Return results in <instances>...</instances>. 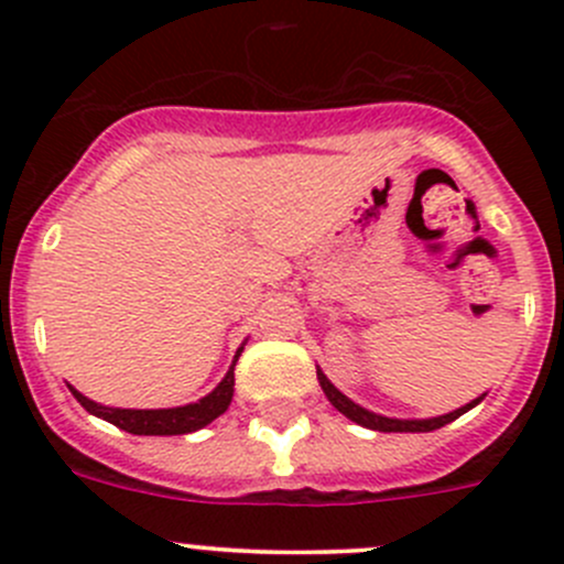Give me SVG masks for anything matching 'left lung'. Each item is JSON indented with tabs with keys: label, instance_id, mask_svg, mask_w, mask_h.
<instances>
[{
	"label": "left lung",
	"instance_id": "obj_1",
	"mask_svg": "<svg viewBox=\"0 0 564 564\" xmlns=\"http://www.w3.org/2000/svg\"><path fill=\"white\" fill-rule=\"evenodd\" d=\"M316 377H318V384H322L324 395H327V401L333 403L335 409H338L344 417H349L351 423L362 425V429H371V431H384V434H425V431H436L442 429V425L453 423V420H458L460 414L469 412L471 406H477V403L486 398V392L482 395H477L475 401H469L466 406L460 409H453V412L447 414H440V417H425V420H398V417H384V414H377L371 412V409L360 406V403H355L351 398H346L344 392L335 388L333 382H329L327 377H324L322 368L316 366Z\"/></svg>",
	"mask_w": 564,
	"mask_h": 564
}]
</instances>
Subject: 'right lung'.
Wrapping results in <instances>:
<instances>
[{"label":"right lung","mask_w":564,"mask_h":564,"mask_svg":"<svg viewBox=\"0 0 564 564\" xmlns=\"http://www.w3.org/2000/svg\"><path fill=\"white\" fill-rule=\"evenodd\" d=\"M246 344L237 349L235 360H231L229 371L220 379V384L213 392H207L204 398H198L196 403H185V406H172V409H119V406H104V403L93 401L84 392H78L73 384L70 388L76 401L87 409L95 417L106 420V423L117 425V429L128 431V434L139 436H176V434H191V431L204 429V425L213 423L215 417L229 409L231 395H235V366L240 360Z\"/></svg>","instance_id":"obj_1"}]
</instances>
